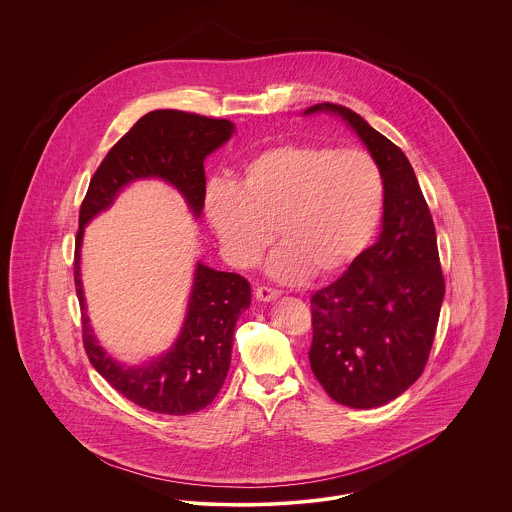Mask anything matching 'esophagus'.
Segmentation results:
<instances>
[{"label": "esophagus", "instance_id": "esophagus-1", "mask_svg": "<svg viewBox=\"0 0 512 512\" xmlns=\"http://www.w3.org/2000/svg\"><path fill=\"white\" fill-rule=\"evenodd\" d=\"M255 295H257V299H259V301H265V303H268V301H272V299L280 297V295H282V292H278V290H274V288H267V286H261V288H257V292H255Z\"/></svg>", "mask_w": 512, "mask_h": 512}]
</instances>
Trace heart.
Wrapping results in <instances>:
<instances>
[{
  "instance_id": "1",
  "label": "heart",
  "mask_w": 512,
  "mask_h": 512,
  "mask_svg": "<svg viewBox=\"0 0 512 512\" xmlns=\"http://www.w3.org/2000/svg\"><path fill=\"white\" fill-rule=\"evenodd\" d=\"M384 195V174L365 149L290 142L247 161L234 186H209L205 217L240 268L261 261L276 230L282 245L268 272L293 284L351 267L376 234Z\"/></svg>"
}]
</instances>
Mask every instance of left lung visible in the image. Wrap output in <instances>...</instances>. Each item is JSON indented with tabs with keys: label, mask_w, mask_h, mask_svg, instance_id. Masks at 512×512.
Here are the masks:
<instances>
[{
	"label": "left lung",
	"mask_w": 512,
	"mask_h": 512,
	"mask_svg": "<svg viewBox=\"0 0 512 512\" xmlns=\"http://www.w3.org/2000/svg\"><path fill=\"white\" fill-rule=\"evenodd\" d=\"M338 115L384 174V215L376 244L311 299L309 363L340 405L374 409L422 374L438 328L445 282L436 228L407 155L355 111L317 103L303 115Z\"/></svg>",
	"instance_id": "obj_1"
}]
</instances>
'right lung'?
<instances>
[{
  "instance_id": "add662e5",
  "label": "right lung",
  "mask_w": 512,
  "mask_h": 512,
  "mask_svg": "<svg viewBox=\"0 0 512 512\" xmlns=\"http://www.w3.org/2000/svg\"><path fill=\"white\" fill-rule=\"evenodd\" d=\"M234 132V122L226 119L174 109L151 111L105 155L80 207L74 284L82 307L84 349L90 363L115 390L151 413H197L217 397L230 368L236 322L251 303V286L236 272H222L197 261L186 317L176 341L147 363L126 365L99 345L86 313L80 278L84 228L107 211L128 184L147 178L171 184L184 197L195 220L199 219L205 205L203 161Z\"/></svg>"
}]
</instances>
